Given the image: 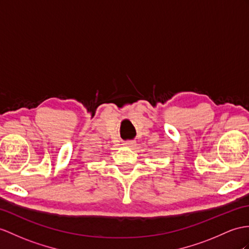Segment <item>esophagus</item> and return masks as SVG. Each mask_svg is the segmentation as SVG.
Returning <instances> with one entry per match:
<instances>
[{
	"instance_id": "obj_1",
	"label": "esophagus",
	"mask_w": 249,
	"mask_h": 249,
	"mask_svg": "<svg viewBox=\"0 0 249 249\" xmlns=\"http://www.w3.org/2000/svg\"><path fill=\"white\" fill-rule=\"evenodd\" d=\"M134 144H135V142H132V141H128V142H125L124 143V147H134Z\"/></svg>"
}]
</instances>
